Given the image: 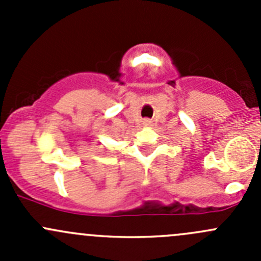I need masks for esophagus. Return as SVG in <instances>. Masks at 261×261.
Segmentation results:
<instances>
[{"mask_svg":"<svg viewBox=\"0 0 261 261\" xmlns=\"http://www.w3.org/2000/svg\"><path fill=\"white\" fill-rule=\"evenodd\" d=\"M150 123H151V122H150L149 120H145V121H144V125H145V126H149Z\"/></svg>","mask_w":261,"mask_h":261,"instance_id":"obj_1","label":"esophagus"}]
</instances>
